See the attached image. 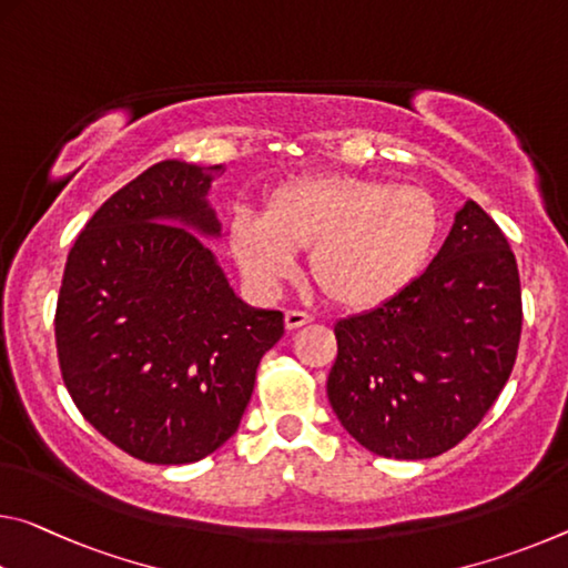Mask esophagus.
<instances>
[{
  "instance_id": "34e87169",
  "label": "esophagus",
  "mask_w": 568,
  "mask_h": 568,
  "mask_svg": "<svg viewBox=\"0 0 568 568\" xmlns=\"http://www.w3.org/2000/svg\"><path fill=\"white\" fill-rule=\"evenodd\" d=\"M311 321H313V316H311V313H305V311H285V328L287 331L301 328V326H305V323H311Z\"/></svg>"
}]
</instances>
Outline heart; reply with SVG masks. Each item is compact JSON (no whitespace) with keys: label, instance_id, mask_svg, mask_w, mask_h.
Instances as JSON below:
<instances>
[{"label":"heart","instance_id":"obj_1","mask_svg":"<svg viewBox=\"0 0 568 568\" xmlns=\"http://www.w3.org/2000/svg\"><path fill=\"white\" fill-rule=\"evenodd\" d=\"M443 210L427 189L346 174L303 176L267 214L240 210L230 247L247 281L273 293L311 247V275L333 303L376 308L399 295L435 252Z\"/></svg>","mask_w":568,"mask_h":568}]
</instances>
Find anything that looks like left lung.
<instances>
[{"instance_id": "left-lung-1", "label": "left lung", "mask_w": 568, "mask_h": 568, "mask_svg": "<svg viewBox=\"0 0 568 568\" xmlns=\"http://www.w3.org/2000/svg\"><path fill=\"white\" fill-rule=\"evenodd\" d=\"M516 255L465 202L419 277L379 308L333 326L328 402L374 455L427 460L470 435L513 372L520 341Z\"/></svg>"}]
</instances>
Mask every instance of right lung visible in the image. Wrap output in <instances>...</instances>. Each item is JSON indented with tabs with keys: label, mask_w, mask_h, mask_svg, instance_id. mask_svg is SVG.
Wrapping results in <instances>:
<instances>
[{
	"label": "right lung",
	"mask_w": 568,
	"mask_h": 568,
	"mask_svg": "<svg viewBox=\"0 0 568 568\" xmlns=\"http://www.w3.org/2000/svg\"><path fill=\"white\" fill-rule=\"evenodd\" d=\"M222 164L159 161L119 189L70 250L55 311L80 414L143 463H196L235 435L281 311L242 303L203 237Z\"/></svg>",
	"instance_id": "1"
}]
</instances>
